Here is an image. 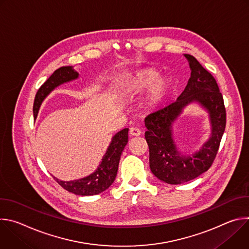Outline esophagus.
I'll return each instance as SVG.
<instances>
[{
	"label": "esophagus",
	"mask_w": 249,
	"mask_h": 249,
	"mask_svg": "<svg viewBox=\"0 0 249 249\" xmlns=\"http://www.w3.org/2000/svg\"><path fill=\"white\" fill-rule=\"evenodd\" d=\"M141 134H142V131H141L140 129H138V128H136V127L130 128V135H131V136H136V137H138V136H140Z\"/></svg>",
	"instance_id": "esophagus-1"
}]
</instances>
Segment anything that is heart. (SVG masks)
Segmentation results:
<instances>
[{
	"label": "heart",
	"mask_w": 249,
	"mask_h": 249,
	"mask_svg": "<svg viewBox=\"0 0 249 249\" xmlns=\"http://www.w3.org/2000/svg\"><path fill=\"white\" fill-rule=\"evenodd\" d=\"M169 88V82L164 77H159L158 71L144 69L131 75L125 81L124 89L126 92L136 94L146 89L145 105L148 108H156L164 99Z\"/></svg>",
	"instance_id": "b5f03b06"
}]
</instances>
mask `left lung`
Masks as SVG:
<instances>
[{
  "label": "left lung",
  "instance_id": "1",
  "mask_svg": "<svg viewBox=\"0 0 249 249\" xmlns=\"http://www.w3.org/2000/svg\"><path fill=\"white\" fill-rule=\"evenodd\" d=\"M184 57L191 70L184 90L176 101L145 119L151 170L168 184L185 183L207 171L216 158L226 128L224 98L216 80L195 57L189 54H184ZM192 103H197L208 113L211 134L199 150L188 155L177 148L172 129L183 110Z\"/></svg>",
  "mask_w": 249,
  "mask_h": 249
}]
</instances>
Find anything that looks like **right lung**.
I'll use <instances>...</instances> for the list:
<instances>
[{
	"instance_id": "1",
	"label": "right lung",
	"mask_w": 249,
	"mask_h": 249,
	"mask_svg": "<svg viewBox=\"0 0 249 249\" xmlns=\"http://www.w3.org/2000/svg\"><path fill=\"white\" fill-rule=\"evenodd\" d=\"M78 78L79 73L75 71L72 66L61 67L57 69L50 78L40 87L36 95H35L33 104L34 118L37 117L43 100L52 90H54L60 85L77 80ZM128 131L129 129L125 128L112 137L110 145L106 150L100 164L91 174L84 177V178L71 181H63L53 176L54 179L64 189L76 195L91 196L105 191L110 187L115 180L120 157L128 143Z\"/></svg>"
}]
</instances>
